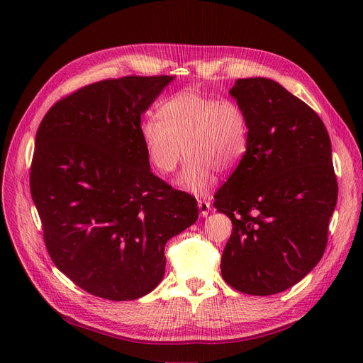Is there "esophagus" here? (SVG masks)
Returning a JSON list of instances; mask_svg holds the SVG:
<instances>
[{"instance_id": "esophagus-1", "label": "esophagus", "mask_w": 363, "mask_h": 363, "mask_svg": "<svg viewBox=\"0 0 363 363\" xmlns=\"http://www.w3.org/2000/svg\"><path fill=\"white\" fill-rule=\"evenodd\" d=\"M198 208H199L201 217H206L211 211V203L205 199H198Z\"/></svg>"}]
</instances>
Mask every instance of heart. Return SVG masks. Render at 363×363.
<instances>
[{
	"instance_id": "1",
	"label": "heart",
	"mask_w": 363,
	"mask_h": 363,
	"mask_svg": "<svg viewBox=\"0 0 363 363\" xmlns=\"http://www.w3.org/2000/svg\"><path fill=\"white\" fill-rule=\"evenodd\" d=\"M161 118H147L140 128L152 168L172 174L185 155L186 164L177 184L192 194H206L217 171H233L248 146V119L235 100L217 99L188 89L161 106Z\"/></svg>"
}]
</instances>
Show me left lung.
I'll return each mask as SVG.
<instances>
[{
	"instance_id": "8db88e82",
	"label": "left lung",
	"mask_w": 363,
	"mask_h": 363,
	"mask_svg": "<svg viewBox=\"0 0 363 363\" xmlns=\"http://www.w3.org/2000/svg\"><path fill=\"white\" fill-rule=\"evenodd\" d=\"M230 94L247 115L248 146L214 195L233 223L221 274L241 293L270 296L325 252L337 201L330 138L318 113L274 80L238 79Z\"/></svg>"
}]
</instances>
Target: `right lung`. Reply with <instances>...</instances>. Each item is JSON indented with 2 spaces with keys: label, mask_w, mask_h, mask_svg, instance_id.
Wrapping results in <instances>:
<instances>
[{
  "label": "right lung",
  "mask_w": 363,
  "mask_h": 363,
  "mask_svg": "<svg viewBox=\"0 0 363 363\" xmlns=\"http://www.w3.org/2000/svg\"><path fill=\"white\" fill-rule=\"evenodd\" d=\"M172 76L84 86L43 118L30 191L56 267L87 293L139 298L165 273V244L198 218L196 199L150 172L140 115Z\"/></svg>",
  "instance_id": "1"
}]
</instances>
